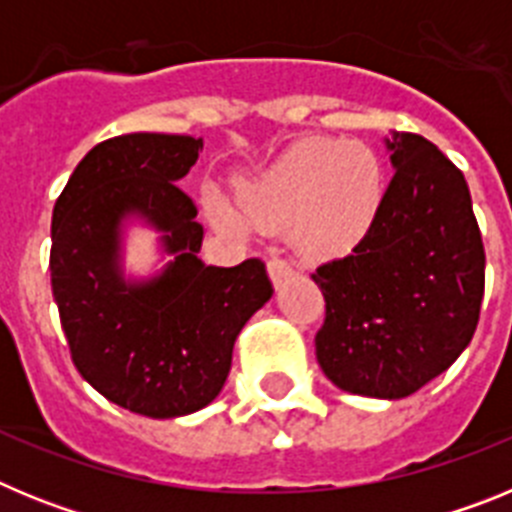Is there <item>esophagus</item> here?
Here are the masks:
<instances>
[{"instance_id": "obj_1", "label": "esophagus", "mask_w": 512, "mask_h": 512, "mask_svg": "<svg viewBox=\"0 0 512 512\" xmlns=\"http://www.w3.org/2000/svg\"><path fill=\"white\" fill-rule=\"evenodd\" d=\"M266 269H269V277H271V282H274V287H279V284L287 282V279L295 274L292 264L284 259H277V256H274V259H269Z\"/></svg>"}]
</instances>
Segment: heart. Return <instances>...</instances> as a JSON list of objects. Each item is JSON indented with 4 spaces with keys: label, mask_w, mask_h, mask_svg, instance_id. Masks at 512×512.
<instances>
[{
    "label": "heart",
    "mask_w": 512,
    "mask_h": 512,
    "mask_svg": "<svg viewBox=\"0 0 512 512\" xmlns=\"http://www.w3.org/2000/svg\"><path fill=\"white\" fill-rule=\"evenodd\" d=\"M384 197L379 156L364 143L302 138L271 166L238 184L235 205L207 194L205 210L217 228L248 235L289 225L302 256L336 259L372 230Z\"/></svg>",
    "instance_id": "heart-1"
}]
</instances>
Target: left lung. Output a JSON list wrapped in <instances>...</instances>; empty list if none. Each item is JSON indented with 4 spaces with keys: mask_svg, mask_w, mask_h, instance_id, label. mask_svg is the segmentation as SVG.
Wrapping results in <instances>:
<instances>
[{
    "mask_svg": "<svg viewBox=\"0 0 512 512\" xmlns=\"http://www.w3.org/2000/svg\"><path fill=\"white\" fill-rule=\"evenodd\" d=\"M384 146L395 174L372 230L312 274L325 297L315 354L338 390L400 400L472 341L485 246L467 179L431 140L392 133Z\"/></svg>",
    "mask_w": 512,
    "mask_h": 512,
    "instance_id": "left-lung-1",
    "label": "left lung"
}]
</instances>
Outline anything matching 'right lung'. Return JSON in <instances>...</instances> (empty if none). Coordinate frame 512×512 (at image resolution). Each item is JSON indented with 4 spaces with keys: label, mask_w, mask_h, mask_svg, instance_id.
Here are the masks:
<instances>
[{
    "label": "right lung",
    "mask_w": 512,
    "mask_h": 512,
    "mask_svg": "<svg viewBox=\"0 0 512 512\" xmlns=\"http://www.w3.org/2000/svg\"><path fill=\"white\" fill-rule=\"evenodd\" d=\"M202 138L130 133L94 146L53 207L51 287L76 369L99 395L146 418L210 405L243 325L274 295L266 266H207L202 225L179 179ZM140 219L172 256L148 280L121 269V233Z\"/></svg>",
    "instance_id": "add662e5"
}]
</instances>
